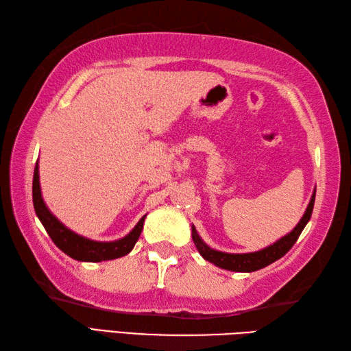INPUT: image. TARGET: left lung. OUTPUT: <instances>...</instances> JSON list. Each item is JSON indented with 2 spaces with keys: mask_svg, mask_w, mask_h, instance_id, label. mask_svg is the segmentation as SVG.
<instances>
[{
  "mask_svg": "<svg viewBox=\"0 0 351 351\" xmlns=\"http://www.w3.org/2000/svg\"><path fill=\"white\" fill-rule=\"evenodd\" d=\"M314 202H315V193L311 197V202L306 208V213L303 214L302 220L288 235L280 238L279 241H276L270 247H267L264 250L259 252H253V253H241V255H234V253H223L217 252L208 247V245L200 240V237L197 235L195 226H193V241H195L196 247L199 250L200 255L204 256V259L210 261L214 265H217L220 268H225V270L230 271H256L259 268H264L267 265H270L274 261L280 259L283 255H287V252L293 247L295 241L299 240V237L302 234V230L306 226V223L309 221L312 210H314Z\"/></svg>",
  "mask_w": 351,
  "mask_h": 351,
  "instance_id": "1",
  "label": "left lung"
}]
</instances>
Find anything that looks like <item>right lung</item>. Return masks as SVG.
<instances>
[{"instance_id":"add662e5","label":"right lung","mask_w":351,"mask_h":351,"mask_svg":"<svg viewBox=\"0 0 351 351\" xmlns=\"http://www.w3.org/2000/svg\"><path fill=\"white\" fill-rule=\"evenodd\" d=\"M33 204L37 217L42 221L43 228L47 229L51 240L54 241L58 249L64 252L66 255L77 261H88V263H101V261L116 259L125 256L126 253H130L134 247V244L137 243L138 237L143 229L145 217H141L137 223V226L134 228L131 232L126 235L122 240H117L113 243H98L90 241L87 238L80 237L73 234L72 230L64 228L60 221H58L54 215L49 213V210L45 205L42 195H40V184H39V167H34V176H33Z\"/></svg>"}]
</instances>
